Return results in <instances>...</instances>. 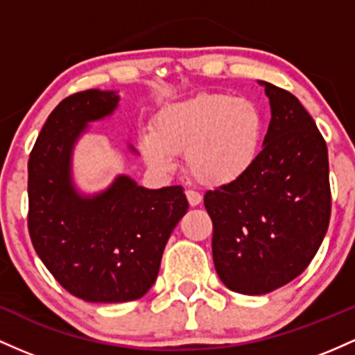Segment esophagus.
Returning a JSON list of instances; mask_svg holds the SVG:
<instances>
[{
  "label": "esophagus",
  "mask_w": 355,
  "mask_h": 355,
  "mask_svg": "<svg viewBox=\"0 0 355 355\" xmlns=\"http://www.w3.org/2000/svg\"><path fill=\"white\" fill-rule=\"evenodd\" d=\"M186 198H188V201H189V205H191V206H198L199 202L202 201V196H201V194H199L198 191H193V189H188V191H186Z\"/></svg>",
  "instance_id": "esophagus-1"
}]
</instances>
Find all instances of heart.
<instances>
[{
  "mask_svg": "<svg viewBox=\"0 0 355 355\" xmlns=\"http://www.w3.org/2000/svg\"><path fill=\"white\" fill-rule=\"evenodd\" d=\"M265 119L250 98L199 94L157 114L153 132L141 139L142 156L159 171H173L174 154L198 182L223 188L243 179L260 159Z\"/></svg>",
  "mask_w": 355,
  "mask_h": 355,
  "instance_id": "obj_1",
  "label": "heart"
}]
</instances>
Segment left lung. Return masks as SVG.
Returning a JSON list of instances; mask_svg holds the SVG:
<instances>
[{"instance_id": "1", "label": "left lung", "mask_w": 355, "mask_h": 355, "mask_svg": "<svg viewBox=\"0 0 355 355\" xmlns=\"http://www.w3.org/2000/svg\"><path fill=\"white\" fill-rule=\"evenodd\" d=\"M272 121L245 178L205 194L220 280L263 295L297 278L320 248L330 220L327 144L295 95L268 82Z\"/></svg>"}]
</instances>
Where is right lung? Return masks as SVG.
Instances as JSON below:
<instances>
[{
    "label": "right lung",
    "mask_w": 355,
    "mask_h": 355,
    "mask_svg": "<svg viewBox=\"0 0 355 355\" xmlns=\"http://www.w3.org/2000/svg\"><path fill=\"white\" fill-rule=\"evenodd\" d=\"M119 101L117 92L98 89L63 98L28 161V230L35 252L67 292L98 304L137 300L149 292L166 243L189 206L181 186L147 189L125 174L101 193L77 189L75 144L90 122L112 115Z\"/></svg>",
    "instance_id": "add662e5"
}]
</instances>
